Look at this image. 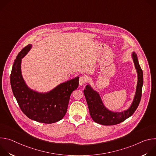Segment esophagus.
I'll list each match as a JSON object with an SVG mask.
<instances>
[{
  "mask_svg": "<svg viewBox=\"0 0 156 156\" xmlns=\"http://www.w3.org/2000/svg\"><path fill=\"white\" fill-rule=\"evenodd\" d=\"M86 81V78H84V76H80V79H79V84L80 85H83L85 82Z\"/></svg>",
  "mask_w": 156,
  "mask_h": 156,
  "instance_id": "34e87169",
  "label": "esophagus"
}]
</instances>
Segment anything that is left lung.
Listing matches in <instances>:
<instances>
[{
	"instance_id": "obj_1",
	"label": "left lung",
	"mask_w": 156,
	"mask_h": 156,
	"mask_svg": "<svg viewBox=\"0 0 156 156\" xmlns=\"http://www.w3.org/2000/svg\"><path fill=\"white\" fill-rule=\"evenodd\" d=\"M131 58L137 72L138 81L134 98L126 110L121 112H115L108 109L104 104L99 92L90 83L86 86L84 94L93 120L101 125H114L119 124L131 117L136 110L141 101L142 87L143 85V73L139 64L137 55L135 52L131 53Z\"/></svg>"
}]
</instances>
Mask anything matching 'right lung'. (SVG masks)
<instances>
[{
    "mask_svg": "<svg viewBox=\"0 0 156 156\" xmlns=\"http://www.w3.org/2000/svg\"><path fill=\"white\" fill-rule=\"evenodd\" d=\"M29 44L18 54L12 66L10 84L21 110L29 119L43 123H55L65 116L72 92L79 84V76L62 83L51 90L41 93L26 83L21 73V60L32 48Z\"/></svg>",
    "mask_w": 156,
    "mask_h": 156,
    "instance_id": "1",
    "label": "right lung"
}]
</instances>
